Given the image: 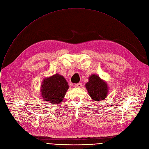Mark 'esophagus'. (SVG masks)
Instances as JSON below:
<instances>
[{
	"mask_svg": "<svg viewBox=\"0 0 149 149\" xmlns=\"http://www.w3.org/2000/svg\"><path fill=\"white\" fill-rule=\"evenodd\" d=\"M81 86H82V84L80 83H79L75 84V87H78V88H80Z\"/></svg>",
	"mask_w": 149,
	"mask_h": 149,
	"instance_id": "esophagus-1",
	"label": "esophagus"
}]
</instances>
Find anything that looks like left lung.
<instances>
[{"label":"left lung","mask_w":149,"mask_h":149,"mask_svg":"<svg viewBox=\"0 0 149 149\" xmlns=\"http://www.w3.org/2000/svg\"><path fill=\"white\" fill-rule=\"evenodd\" d=\"M86 87L90 96L94 100H104L107 96V86L97 75L93 74L89 77Z\"/></svg>","instance_id":"left-lung-1"}]
</instances>
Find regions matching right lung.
<instances>
[{
	"mask_svg": "<svg viewBox=\"0 0 149 149\" xmlns=\"http://www.w3.org/2000/svg\"><path fill=\"white\" fill-rule=\"evenodd\" d=\"M69 88L65 79L59 74L45 79L42 84L43 99L50 103L59 104L63 99Z\"/></svg>",
	"mask_w": 149,
	"mask_h": 149,
	"instance_id": "1",
	"label": "right lung"
}]
</instances>
